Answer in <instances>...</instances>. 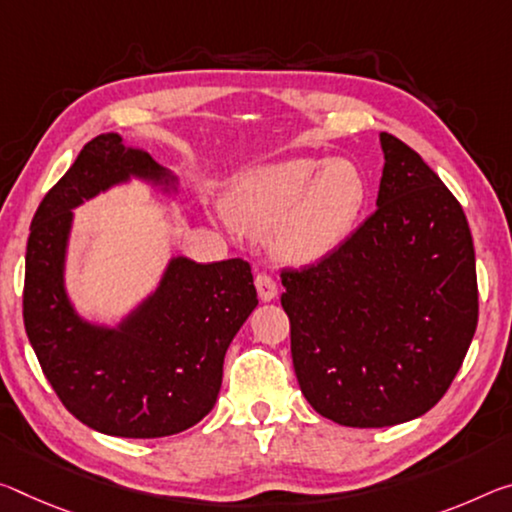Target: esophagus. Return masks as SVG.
<instances>
[{"instance_id":"obj_1","label":"esophagus","mask_w":512,"mask_h":512,"mask_svg":"<svg viewBox=\"0 0 512 512\" xmlns=\"http://www.w3.org/2000/svg\"><path fill=\"white\" fill-rule=\"evenodd\" d=\"M255 287H257V294H259V300H262V303H269V300L278 296V285H275V280L266 273H257Z\"/></svg>"}]
</instances>
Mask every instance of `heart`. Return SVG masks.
<instances>
[{
	"label": "heart",
	"instance_id": "obj_1",
	"mask_svg": "<svg viewBox=\"0 0 512 512\" xmlns=\"http://www.w3.org/2000/svg\"><path fill=\"white\" fill-rule=\"evenodd\" d=\"M367 196V180L353 161L298 157L237 175L225 205L243 230L269 234L278 262L310 266L351 237Z\"/></svg>",
	"mask_w": 512,
	"mask_h": 512
}]
</instances>
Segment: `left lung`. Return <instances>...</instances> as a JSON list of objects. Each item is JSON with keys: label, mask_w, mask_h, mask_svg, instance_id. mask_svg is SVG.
I'll return each instance as SVG.
<instances>
[{"label": "left lung", "mask_w": 512, "mask_h": 512, "mask_svg": "<svg viewBox=\"0 0 512 512\" xmlns=\"http://www.w3.org/2000/svg\"><path fill=\"white\" fill-rule=\"evenodd\" d=\"M376 212L330 257L282 271L291 360L307 403L335 424L417 419L456 378L478 321L465 212L419 154L380 132Z\"/></svg>", "instance_id": "obj_1"}]
</instances>
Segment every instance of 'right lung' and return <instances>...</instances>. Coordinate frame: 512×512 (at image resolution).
I'll return each instance as SVG.
<instances>
[{
	"label": "right lung",
	"instance_id": "right-lung-1",
	"mask_svg": "<svg viewBox=\"0 0 512 512\" xmlns=\"http://www.w3.org/2000/svg\"><path fill=\"white\" fill-rule=\"evenodd\" d=\"M164 198L180 177L116 132L84 145L31 221L24 328L61 403L81 424L116 437H166L196 426L221 392L223 360L257 307L250 264L170 257L161 278L116 323L91 321L66 285L75 212L132 182Z\"/></svg>",
	"mask_w": 512,
	"mask_h": 512
}]
</instances>
